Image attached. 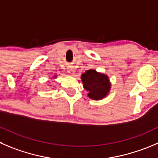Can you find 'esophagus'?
<instances>
[{
    "instance_id": "34e87169",
    "label": "esophagus",
    "mask_w": 158,
    "mask_h": 158,
    "mask_svg": "<svg viewBox=\"0 0 158 158\" xmlns=\"http://www.w3.org/2000/svg\"><path fill=\"white\" fill-rule=\"evenodd\" d=\"M67 71H68V73H70L71 75H73V74H74V73H75L74 69H73V67H69L68 68H67Z\"/></svg>"
}]
</instances>
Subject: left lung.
<instances>
[{
    "label": "left lung",
    "mask_w": 158,
    "mask_h": 158,
    "mask_svg": "<svg viewBox=\"0 0 158 158\" xmlns=\"http://www.w3.org/2000/svg\"><path fill=\"white\" fill-rule=\"evenodd\" d=\"M81 80L84 88L89 91L88 95L90 98L100 100L109 92L111 85L107 75L91 69L81 75Z\"/></svg>",
    "instance_id": "obj_1"
}]
</instances>
